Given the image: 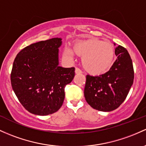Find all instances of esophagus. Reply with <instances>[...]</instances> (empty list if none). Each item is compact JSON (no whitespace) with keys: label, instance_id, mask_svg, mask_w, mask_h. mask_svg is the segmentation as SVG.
I'll return each instance as SVG.
<instances>
[{"label":"esophagus","instance_id":"esophagus-1","mask_svg":"<svg viewBox=\"0 0 146 146\" xmlns=\"http://www.w3.org/2000/svg\"><path fill=\"white\" fill-rule=\"evenodd\" d=\"M75 73H76V74H81L82 72V70L80 69V68H76V70H75Z\"/></svg>","mask_w":146,"mask_h":146}]
</instances>
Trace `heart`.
<instances>
[{
	"label": "heart",
	"mask_w": 146,
	"mask_h": 146,
	"mask_svg": "<svg viewBox=\"0 0 146 146\" xmlns=\"http://www.w3.org/2000/svg\"><path fill=\"white\" fill-rule=\"evenodd\" d=\"M73 52L82 57L83 68L92 76L107 73L114 62L113 46L110 43L95 38L77 41L73 46ZM64 55L70 60L73 58V52L68 49L64 50Z\"/></svg>",
	"instance_id": "heart-1"
}]
</instances>
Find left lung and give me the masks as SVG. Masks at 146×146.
Listing matches in <instances>:
<instances>
[{
  "mask_svg": "<svg viewBox=\"0 0 146 146\" xmlns=\"http://www.w3.org/2000/svg\"><path fill=\"white\" fill-rule=\"evenodd\" d=\"M115 54L117 58L109 71L99 76H86L84 91L86 101L98 111L117 109L125 100L134 81L132 61L127 50L118 46Z\"/></svg>",
  "mask_w": 146,
  "mask_h": 146,
  "instance_id": "left-lung-1",
  "label": "left lung"
}]
</instances>
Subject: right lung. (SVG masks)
Wrapping results in <instances>:
<instances>
[{"mask_svg":"<svg viewBox=\"0 0 146 146\" xmlns=\"http://www.w3.org/2000/svg\"><path fill=\"white\" fill-rule=\"evenodd\" d=\"M61 38L41 41L17 54L11 84L19 102L29 112L46 116L57 111L65 97L64 88L73 80L75 68L59 66Z\"/></svg>","mask_w":146,"mask_h":146,"instance_id":"1","label":"right lung"}]
</instances>
